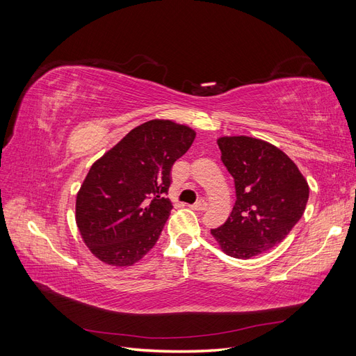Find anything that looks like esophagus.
<instances>
[{"label": "esophagus", "instance_id": "obj_1", "mask_svg": "<svg viewBox=\"0 0 356 356\" xmlns=\"http://www.w3.org/2000/svg\"><path fill=\"white\" fill-rule=\"evenodd\" d=\"M207 208H208V203L204 200H199L191 207V209H195V211H207Z\"/></svg>", "mask_w": 356, "mask_h": 356}]
</instances>
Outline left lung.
<instances>
[{
	"mask_svg": "<svg viewBox=\"0 0 356 356\" xmlns=\"http://www.w3.org/2000/svg\"><path fill=\"white\" fill-rule=\"evenodd\" d=\"M221 160L234 178L230 217L211 230L221 251L251 258L281 243L303 215L309 184L282 149L252 136L217 139Z\"/></svg>",
	"mask_w": 356,
	"mask_h": 356,
	"instance_id": "1",
	"label": "left lung"
}]
</instances>
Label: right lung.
Instances as JSON below:
<instances>
[{
	"label": "right lung",
	"instance_id": "add662e5",
	"mask_svg": "<svg viewBox=\"0 0 356 356\" xmlns=\"http://www.w3.org/2000/svg\"><path fill=\"white\" fill-rule=\"evenodd\" d=\"M195 138L186 124L154 118L132 129L92 165L77 193L75 222L99 261L134 266L156 245L172 209L163 197L172 165Z\"/></svg>",
	"mask_w": 356,
	"mask_h": 356
}]
</instances>
